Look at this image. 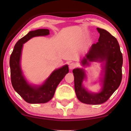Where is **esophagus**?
<instances>
[{"mask_svg":"<svg viewBox=\"0 0 131 131\" xmlns=\"http://www.w3.org/2000/svg\"><path fill=\"white\" fill-rule=\"evenodd\" d=\"M77 66V65L76 63H71L69 64V69L70 70H72L73 69H74L75 68H76Z\"/></svg>","mask_w":131,"mask_h":131,"instance_id":"obj_1","label":"esophagus"}]
</instances>
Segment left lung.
<instances>
[{
    "instance_id": "left-lung-1",
    "label": "left lung",
    "mask_w": 131,
    "mask_h": 131,
    "mask_svg": "<svg viewBox=\"0 0 131 131\" xmlns=\"http://www.w3.org/2000/svg\"><path fill=\"white\" fill-rule=\"evenodd\" d=\"M97 30L100 34L98 42L92 44L82 64L87 65V61H106L102 91L98 94L88 92L82 85L85 77L83 69H74L73 70L77 97L81 102L89 105H99L107 101L118 88L122 80L123 59L118 41L107 30L99 28Z\"/></svg>"
}]
</instances>
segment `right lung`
<instances>
[{"label":"right lung","instance_id":"right-lung-1","mask_svg":"<svg viewBox=\"0 0 131 131\" xmlns=\"http://www.w3.org/2000/svg\"><path fill=\"white\" fill-rule=\"evenodd\" d=\"M49 34V30L47 29L30 31L17 42L10 58L11 81L13 87L24 101L29 103H44L50 101L54 96L58 85L69 72L68 66H63L54 70L44 84L37 87L28 84L22 74L19 62L23 44L32 37Z\"/></svg>","mask_w":131,"mask_h":131}]
</instances>
